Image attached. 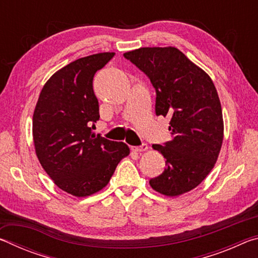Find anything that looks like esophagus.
I'll use <instances>...</instances> for the list:
<instances>
[{"instance_id":"34e87169","label":"esophagus","mask_w":258,"mask_h":258,"mask_svg":"<svg viewBox=\"0 0 258 258\" xmlns=\"http://www.w3.org/2000/svg\"><path fill=\"white\" fill-rule=\"evenodd\" d=\"M148 149V145H146V143H143V145H141L140 147H133L132 150L137 151V152H142V151H146Z\"/></svg>"}]
</instances>
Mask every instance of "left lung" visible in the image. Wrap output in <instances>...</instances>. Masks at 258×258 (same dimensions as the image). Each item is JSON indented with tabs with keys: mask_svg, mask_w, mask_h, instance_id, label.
Here are the masks:
<instances>
[{
	"mask_svg": "<svg viewBox=\"0 0 258 258\" xmlns=\"http://www.w3.org/2000/svg\"><path fill=\"white\" fill-rule=\"evenodd\" d=\"M124 56L150 78L157 116L169 117L171 141L152 145L166 167L150 186L177 197L198 186L215 166L224 137L223 113L208 74L174 46L140 47Z\"/></svg>",
	"mask_w": 258,
	"mask_h": 258,
	"instance_id": "obj_1",
	"label": "left lung"
}]
</instances>
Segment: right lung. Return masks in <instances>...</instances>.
Returning <instances> with one entry per match:
<instances>
[{
	"instance_id": "obj_1",
	"label": "right lung",
	"mask_w": 258,
	"mask_h": 258,
	"mask_svg": "<svg viewBox=\"0 0 258 258\" xmlns=\"http://www.w3.org/2000/svg\"><path fill=\"white\" fill-rule=\"evenodd\" d=\"M113 54L87 55L59 69L35 106L33 140L40 164L56 186L78 198L102 190L130 155L126 143L95 137L90 127L100 118L94 74Z\"/></svg>"
}]
</instances>
